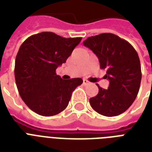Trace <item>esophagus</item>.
Returning a JSON list of instances; mask_svg holds the SVG:
<instances>
[{
    "mask_svg": "<svg viewBox=\"0 0 152 152\" xmlns=\"http://www.w3.org/2000/svg\"><path fill=\"white\" fill-rule=\"evenodd\" d=\"M83 83L84 85H88V84H90V82L84 79V80H83Z\"/></svg>",
    "mask_w": 152,
    "mask_h": 152,
    "instance_id": "34e87169",
    "label": "esophagus"
}]
</instances>
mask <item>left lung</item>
I'll use <instances>...</instances> for the list:
<instances>
[{
  "mask_svg": "<svg viewBox=\"0 0 152 152\" xmlns=\"http://www.w3.org/2000/svg\"><path fill=\"white\" fill-rule=\"evenodd\" d=\"M83 44L97 56L110 81L106 90L97 84L99 93L90 99L91 106L106 117L124 113L136 99L140 86L141 67L137 52L129 42L111 33L88 37Z\"/></svg>",
  "mask_w": 152,
  "mask_h": 152,
  "instance_id": "1",
  "label": "left lung"
}]
</instances>
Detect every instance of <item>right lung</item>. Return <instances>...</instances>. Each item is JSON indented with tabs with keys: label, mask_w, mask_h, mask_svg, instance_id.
<instances>
[{
	"label": "right lung",
	"mask_w": 152,
	"mask_h": 152,
	"mask_svg": "<svg viewBox=\"0 0 152 152\" xmlns=\"http://www.w3.org/2000/svg\"><path fill=\"white\" fill-rule=\"evenodd\" d=\"M82 38H64L41 32L27 38L18 51L15 79L23 101L39 115L50 117L66 108L81 78L63 80L56 69L66 62Z\"/></svg>",
	"instance_id": "right-lung-1"
}]
</instances>
